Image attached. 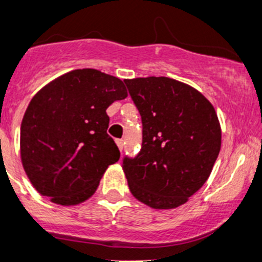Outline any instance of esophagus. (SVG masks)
<instances>
[{
  "mask_svg": "<svg viewBox=\"0 0 262 262\" xmlns=\"http://www.w3.org/2000/svg\"><path fill=\"white\" fill-rule=\"evenodd\" d=\"M116 145L119 147L120 151H123L124 148V139H116Z\"/></svg>",
  "mask_w": 262,
  "mask_h": 262,
  "instance_id": "esophagus-1",
  "label": "esophagus"
}]
</instances>
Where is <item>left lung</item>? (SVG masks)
<instances>
[{
  "label": "left lung",
  "mask_w": 262,
  "mask_h": 262,
  "mask_svg": "<svg viewBox=\"0 0 262 262\" xmlns=\"http://www.w3.org/2000/svg\"><path fill=\"white\" fill-rule=\"evenodd\" d=\"M142 120V147L124 156L129 190L155 209L186 203L208 180L221 148L211 102L169 77L124 80Z\"/></svg>",
  "instance_id": "1"
}]
</instances>
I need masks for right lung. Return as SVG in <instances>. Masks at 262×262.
<instances>
[{
    "instance_id": "add662e5",
    "label": "right lung",
    "mask_w": 262,
    "mask_h": 262,
    "mask_svg": "<svg viewBox=\"0 0 262 262\" xmlns=\"http://www.w3.org/2000/svg\"><path fill=\"white\" fill-rule=\"evenodd\" d=\"M128 97L123 81L84 68L60 76L32 98L20 126L23 168L53 203L75 205L97 190L120 151L106 110Z\"/></svg>"
}]
</instances>
